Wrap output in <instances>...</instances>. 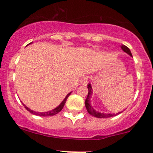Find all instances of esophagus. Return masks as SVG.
<instances>
[{
    "label": "esophagus",
    "instance_id": "esophagus-1",
    "mask_svg": "<svg viewBox=\"0 0 153 153\" xmlns=\"http://www.w3.org/2000/svg\"><path fill=\"white\" fill-rule=\"evenodd\" d=\"M80 82H81L82 85H87L88 82V76L83 77V78L81 79V80H80Z\"/></svg>",
    "mask_w": 153,
    "mask_h": 153
}]
</instances>
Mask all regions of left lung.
<instances>
[{"label":"left lung","mask_w":153,"mask_h":153,"mask_svg":"<svg viewBox=\"0 0 153 153\" xmlns=\"http://www.w3.org/2000/svg\"><path fill=\"white\" fill-rule=\"evenodd\" d=\"M121 48H122V50L124 51V52H125L126 53H127L128 54H129L131 57H132V54H131L130 50H129V49L128 48L127 46L122 45V46H121ZM88 96L86 99H85V107H86L88 112L91 115L94 116L95 117H97V118H108V117H114V116L118 115L119 114H121L122 112H123V111H121L117 114H103V113H100L99 111H96L95 110L91 105L90 101H91V95H92V88H91V85L90 83L88 85Z\"/></svg>","instance_id":"obj_1"}]
</instances>
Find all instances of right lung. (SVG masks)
<instances>
[{
  "mask_svg": "<svg viewBox=\"0 0 153 153\" xmlns=\"http://www.w3.org/2000/svg\"><path fill=\"white\" fill-rule=\"evenodd\" d=\"M29 44H31V43H29ZM71 93H70V94H68V95H67L66 97L65 98V99L62 101V102L58 106L56 107L55 108H54V109H52V111H47V112H36V111H34L31 110L30 108H28V107L26 106L24 104V103H23V105H24V106L25 107V108L28 111H29V112H30V113L33 114H34V115L39 116V117H50V116H54V115L57 114V113H59V112L60 111H62V109L63 108V107H64V106H65V102H66L67 99H68V96H69L70 95H71Z\"/></svg>",
  "mask_w": 153,
  "mask_h": 153,
  "instance_id": "obj_1",
  "label": "right lung"
}]
</instances>
